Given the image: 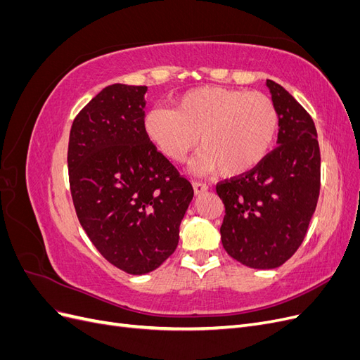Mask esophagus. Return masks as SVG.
<instances>
[{
	"mask_svg": "<svg viewBox=\"0 0 360 360\" xmlns=\"http://www.w3.org/2000/svg\"><path fill=\"white\" fill-rule=\"evenodd\" d=\"M193 191H195V193L200 195V193H204L205 191H209V186L201 181H193Z\"/></svg>",
	"mask_w": 360,
	"mask_h": 360,
	"instance_id": "34e87169",
	"label": "esophagus"
}]
</instances>
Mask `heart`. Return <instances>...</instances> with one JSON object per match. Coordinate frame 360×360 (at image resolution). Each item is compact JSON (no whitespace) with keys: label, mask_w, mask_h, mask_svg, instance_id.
Segmentation results:
<instances>
[{"label":"heart","mask_w":360,"mask_h":360,"mask_svg":"<svg viewBox=\"0 0 360 360\" xmlns=\"http://www.w3.org/2000/svg\"><path fill=\"white\" fill-rule=\"evenodd\" d=\"M279 129L276 105L263 93L201 86L180 96L174 110L153 108L144 117L147 138L172 162L201 144L193 168L240 176L258 167Z\"/></svg>","instance_id":"1"}]
</instances>
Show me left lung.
<instances>
[{
    "instance_id": "8db88e82",
    "label": "left lung",
    "mask_w": 360,
    "mask_h": 360,
    "mask_svg": "<svg viewBox=\"0 0 360 360\" xmlns=\"http://www.w3.org/2000/svg\"><path fill=\"white\" fill-rule=\"evenodd\" d=\"M279 114L278 147L258 167L216 184L225 205L221 240L238 263L275 269L292 257L307 236L320 195L317 129L307 110L267 79Z\"/></svg>"
}]
</instances>
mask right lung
<instances>
[{
    "label": "right lung",
    "mask_w": 360,
    "mask_h": 360,
    "mask_svg": "<svg viewBox=\"0 0 360 360\" xmlns=\"http://www.w3.org/2000/svg\"><path fill=\"white\" fill-rule=\"evenodd\" d=\"M146 85H108L76 115L68 165L86 236L130 275L158 269L179 245L192 184L144 130Z\"/></svg>",
    "instance_id": "obj_1"
}]
</instances>
